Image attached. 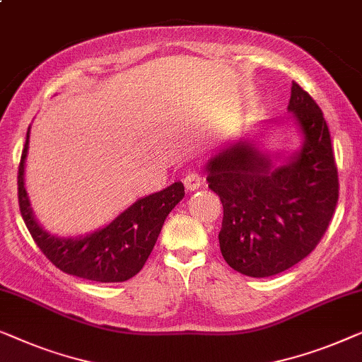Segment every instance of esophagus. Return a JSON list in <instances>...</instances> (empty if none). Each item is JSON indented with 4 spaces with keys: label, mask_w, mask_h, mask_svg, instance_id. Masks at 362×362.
I'll return each mask as SVG.
<instances>
[{
    "label": "esophagus",
    "mask_w": 362,
    "mask_h": 362,
    "mask_svg": "<svg viewBox=\"0 0 362 362\" xmlns=\"http://www.w3.org/2000/svg\"><path fill=\"white\" fill-rule=\"evenodd\" d=\"M202 183H203V179L198 172H190V174H187L185 179H183V185H185L187 190L190 192L198 190V188L202 187Z\"/></svg>",
    "instance_id": "esophagus-1"
}]
</instances>
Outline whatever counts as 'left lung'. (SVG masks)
<instances>
[{
  "mask_svg": "<svg viewBox=\"0 0 362 362\" xmlns=\"http://www.w3.org/2000/svg\"><path fill=\"white\" fill-rule=\"evenodd\" d=\"M287 110L303 142L282 164L256 139L233 142L206 162L208 187L223 203L221 254L249 277L276 276L307 257L338 203V169L322 110L295 81Z\"/></svg>",
  "mask_w": 362,
  "mask_h": 362,
  "instance_id": "left-lung-1",
  "label": "left lung"
}]
</instances>
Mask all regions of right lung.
<instances>
[{
    "instance_id": "1",
    "label": "right lung",
    "mask_w": 362,
    "mask_h": 362,
    "mask_svg": "<svg viewBox=\"0 0 362 362\" xmlns=\"http://www.w3.org/2000/svg\"><path fill=\"white\" fill-rule=\"evenodd\" d=\"M29 131L30 126L19 162L18 197L23 220L40 251L62 272L86 281L108 284L134 277L154 249L165 218L185 195L183 183L175 182L139 198L105 228L75 238H59L37 221L24 187Z\"/></svg>"
}]
</instances>
